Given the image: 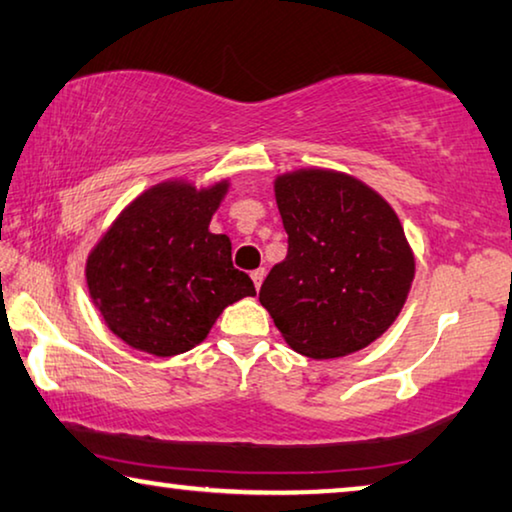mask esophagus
Listing matches in <instances>:
<instances>
[{
    "label": "esophagus",
    "mask_w": 512,
    "mask_h": 512,
    "mask_svg": "<svg viewBox=\"0 0 512 512\" xmlns=\"http://www.w3.org/2000/svg\"><path fill=\"white\" fill-rule=\"evenodd\" d=\"M250 278H253V282H255V287L259 289V287H262V282H264V278H266V271H264V269H257V271H253V273H250Z\"/></svg>",
    "instance_id": "esophagus-1"
}]
</instances>
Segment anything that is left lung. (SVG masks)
<instances>
[{"label":"left lung","mask_w":512,"mask_h":512,"mask_svg":"<svg viewBox=\"0 0 512 512\" xmlns=\"http://www.w3.org/2000/svg\"><path fill=\"white\" fill-rule=\"evenodd\" d=\"M273 191L289 250L259 303L300 355L362 351L396 321L415 280L399 216L369 184L332 168L275 175Z\"/></svg>","instance_id":"1"}]
</instances>
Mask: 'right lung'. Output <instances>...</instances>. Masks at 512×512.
<instances>
[{
	"label": "right lung",
	"instance_id": "1",
	"mask_svg": "<svg viewBox=\"0 0 512 512\" xmlns=\"http://www.w3.org/2000/svg\"><path fill=\"white\" fill-rule=\"evenodd\" d=\"M230 180H166L116 216L86 257V285L113 335L173 358L205 342L227 305L255 296L232 266L227 234L209 230Z\"/></svg>",
	"mask_w": 512,
	"mask_h": 512
}]
</instances>
